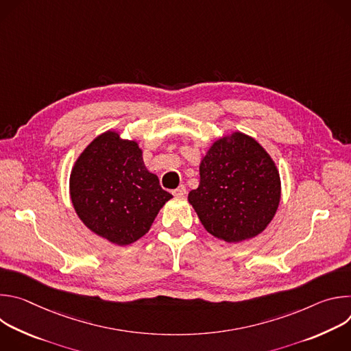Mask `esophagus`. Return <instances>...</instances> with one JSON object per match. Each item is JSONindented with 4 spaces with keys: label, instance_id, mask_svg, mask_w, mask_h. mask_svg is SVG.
<instances>
[{
    "label": "esophagus",
    "instance_id": "esophagus-1",
    "mask_svg": "<svg viewBox=\"0 0 351 351\" xmlns=\"http://www.w3.org/2000/svg\"><path fill=\"white\" fill-rule=\"evenodd\" d=\"M172 193H173L175 197H184L187 191H186V187H184V186H179V187H178L176 190H173Z\"/></svg>",
    "mask_w": 351,
    "mask_h": 351
}]
</instances>
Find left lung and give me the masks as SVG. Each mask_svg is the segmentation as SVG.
Instances as JSON below:
<instances>
[{
    "mask_svg": "<svg viewBox=\"0 0 351 351\" xmlns=\"http://www.w3.org/2000/svg\"><path fill=\"white\" fill-rule=\"evenodd\" d=\"M280 175L252 136L217 138L199 162V183L187 195L199 222L214 237L240 243L263 233L280 203Z\"/></svg>",
    "mask_w": 351,
    "mask_h": 351,
    "instance_id": "obj_1",
    "label": "left lung"
}]
</instances>
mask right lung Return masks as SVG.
<instances>
[{"instance_id":"right-lung-1","label":"right lung","mask_w":351,"mask_h":351,"mask_svg":"<svg viewBox=\"0 0 351 351\" xmlns=\"http://www.w3.org/2000/svg\"><path fill=\"white\" fill-rule=\"evenodd\" d=\"M75 213L97 236L128 245L152 228L172 198L143 161L136 140L117 130L98 134L77 157L69 178Z\"/></svg>"}]
</instances>
